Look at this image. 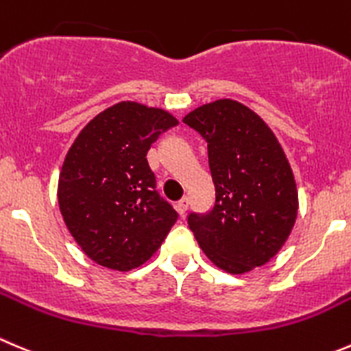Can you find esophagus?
<instances>
[{
  "instance_id": "obj_1",
  "label": "esophagus",
  "mask_w": 351,
  "mask_h": 351,
  "mask_svg": "<svg viewBox=\"0 0 351 351\" xmlns=\"http://www.w3.org/2000/svg\"><path fill=\"white\" fill-rule=\"evenodd\" d=\"M176 207H178V213L183 216V214L186 213V209H189V197H183V199L180 200L178 206H176Z\"/></svg>"
}]
</instances>
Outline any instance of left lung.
Returning a JSON list of instances; mask_svg holds the SVG:
<instances>
[{
    "instance_id": "8db88e82",
    "label": "left lung",
    "mask_w": 351,
    "mask_h": 351,
    "mask_svg": "<svg viewBox=\"0 0 351 351\" xmlns=\"http://www.w3.org/2000/svg\"><path fill=\"white\" fill-rule=\"evenodd\" d=\"M207 142L216 202L189 226L214 266L243 274L271 261L290 237L298 190L280 141L255 111L233 99L202 104L183 118Z\"/></svg>"
}]
</instances>
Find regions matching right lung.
I'll use <instances>...</instances> for the list:
<instances>
[{
  "instance_id": "obj_1",
  "label": "right lung",
  "mask_w": 351,
  "mask_h": 351,
  "mask_svg": "<svg viewBox=\"0 0 351 351\" xmlns=\"http://www.w3.org/2000/svg\"><path fill=\"white\" fill-rule=\"evenodd\" d=\"M178 120L161 108L121 101L85 125L64 156L58 204L84 254L130 271L158 252L178 213L156 192L147 151Z\"/></svg>"
}]
</instances>
